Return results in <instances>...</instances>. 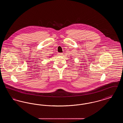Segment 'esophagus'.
<instances>
[{
  "label": "esophagus",
  "instance_id": "34e87169",
  "mask_svg": "<svg viewBox=\"0 0 123 123\" xmlns=\"http://www.w3.org/2000/svg\"><path fill=\"white\" fill-rule=\"evenodd\" d=\"M58 55L59 56H62L63 55V53H59Z\"/></svg>",
  "mask_w": 123,
  "mask_h": 123
}]
</instances>
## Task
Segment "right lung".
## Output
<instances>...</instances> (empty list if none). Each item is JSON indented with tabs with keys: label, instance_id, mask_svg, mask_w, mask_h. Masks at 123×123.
<instances>
[{
	"label": "right lung",
	"instance_id": "1",
	"mask_svg": "<svg viewBox=\"0 0 123 123\" xmlns=\"http://www.w3.org/2000/svg\"><path fill=\"white\" fill-rule=\"evenodd\" d=\"M50 57H51V56H50ZM49 58H50V57H49Z\"/></svg>",
	"mask_w": 123,
	"mask_h": 123
}]
</instances>
